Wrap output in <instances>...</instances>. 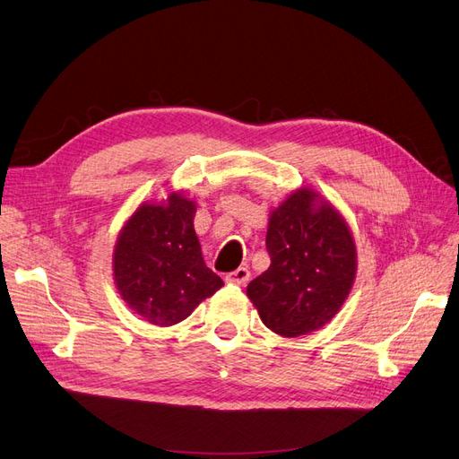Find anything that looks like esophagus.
Segmentation results:
<instances>
[{"label": "esophagus", "mask_w": 459, "mask_h": 459, "mask_svg": "<svg viewBox=\"0 0 459 459\" xmlns=\"http://www.w3.org/2000/svg\"><path fill=\"white\" fill-rule=\"evenodd\" d=\"M225 280L229 284H236V286H244L247 280H249V271H247V267H238L236 271H232V273H229L227 276H225Z\"/></svg>", "instance_id": "esophagus-1"}]
</instances>
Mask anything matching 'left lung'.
I'll return each mask as SVG.
<instances>
[{
    "instance_id": "left-lung-1",
    "label": "left lung",
    "mask_w": 459,
    "mask_h": 459,
    "mask_svg": "<svg viewBox=\"0 0 459 459\" xmlns=\"http://www.w3.org/2000/svg\"><path fill=\"white\" fill-rule=\"evenodd\" d=\"M271 267L247 284L264 326L299 337L328 324L357 274V247L345 219L316 192L299 188L271 213Z\"/></svg>"
}]
</instances>
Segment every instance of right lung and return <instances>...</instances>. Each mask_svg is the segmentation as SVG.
Listing matches in <instances>:
<instances>
[{
    "label": "right lung",
    "instance_id": "right-lung-1",
    "mask_svg": "<svg viewBox=\"0 0 459 459\" xmlns=\"http://www.w3.org/2000/svg\"><path fill=\"white\" fill-rule=\"evenodd\" d=\"M196 205L179 192L168 204H143L114 247V280L133 313L154 326L185 320L223 286L195 232Z\"/></svg>",
    "mask_w": 459,
    "mask_h": 459
}]
</instances>
